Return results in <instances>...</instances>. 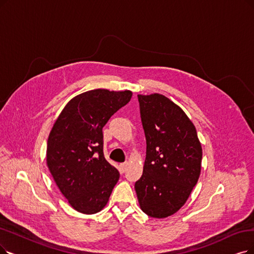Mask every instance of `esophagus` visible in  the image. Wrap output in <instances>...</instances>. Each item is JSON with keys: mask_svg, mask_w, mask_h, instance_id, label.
Masks as SVG:
<instances>
[{"mask_svg": "<svg viewBox=\"0 0 254 254\" xmlns=\"http://www.w3.org/2000/svg\"><path fill=\"white\" fill-rule=\"evenodd\" d=\"M120 167H121V171L123 172V173H124V172L127 170V167H128V162H127V161L123 162V164H121V165H120Z\"/></svg>", "mask_w": 254, "mask_h": 254, "instance_id": "esophagus-1", "label": "esophagus"}]
</instances>
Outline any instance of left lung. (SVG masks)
Returning <instances> with one entry per match:
<instances>
[{
    "label": "left lung",
    "mask_w": 254,
    "mask_h": 254,
    "mask_svg": "<svg viewBox=\"0 0 254 254\" xmlns=\"http://www.w3.org/2000/svg\"><path fill=\"white\" fill-rule=\"evenodd\" d=\"M137 98L147 149L134 188L145 214L167 218L182 207L196 186L202 148L194 124L178 105L159 94Z\"/></svg>",
    "instance_id": "obj_1"
}]
</instances>
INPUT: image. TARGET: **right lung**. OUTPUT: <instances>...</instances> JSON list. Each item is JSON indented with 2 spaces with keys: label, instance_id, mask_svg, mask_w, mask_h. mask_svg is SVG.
I'll return each instance as SVG.
<instances>
[{
  "label": "right lung",
  "instance_id": "obj_1",
  "mask_svg": "<svg viewBox=\"0 0 254 254\" xmlns=\"http://www.w3.org/2000/svg\"><path fill=\"white\" fill-rule=\"evenodd\" d=\"M132 97L130 90L93 89L73 98L51 130L47 165L68 203L79 212L96 214L107 204L120 178L105 159L102 129Z\"/></svg>",
  "mask_w": 254,
  "mask_h": 254
}]
</instances>
